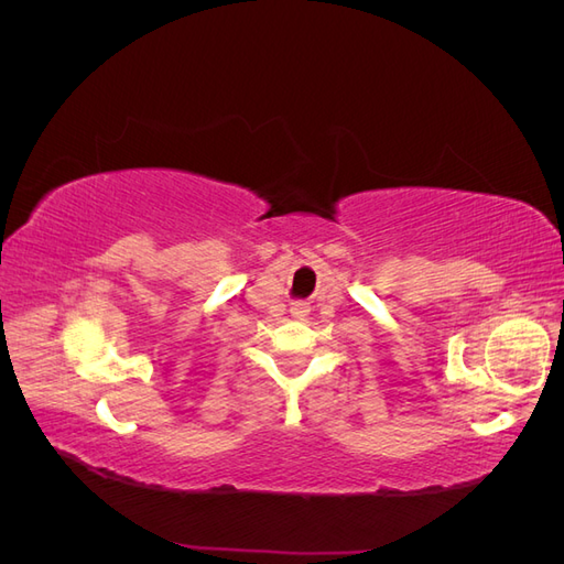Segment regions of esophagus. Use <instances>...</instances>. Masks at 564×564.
Masks as SVG:
<instances>
[{"mask_svg":"<svg viewBox=\"0 0 564 564\" xmlns=\"http://www.w3.org/2000/svg\"><path fill=\"white\" fill-rule=\"evenodd\" d=\"M292 313H294L296 317H305V315H308V305H305V303H294Z\"/></svg>","mask_w":564,"mask_h":564,"instance_id":"34e87169","label":"esophagus"}]
</instances>
